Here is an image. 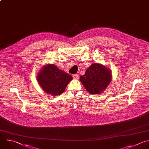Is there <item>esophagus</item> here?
Here are the masks:
<instances>
[{
  "label": "esophagus",
  "mask_w": 149,
  "mask_h": 149,
  "mask_svg": "<svg viewBox=\"0 0 149 149\" xmlns=\"http://www.w3.org/2000/svg\"><path fill=\"white\" fill-rule=\"evenodd\" d=\"M72 77L75 79H78L79 78V75L78 74H75L72 75Z\"/></svg>",
  "instance_id": "esophagus-1"
}]
</instances>
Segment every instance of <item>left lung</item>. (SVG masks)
Wrapping results in <instances>:
<instances>
[{
	"mask_svg": "<svg viewBox=\"0 0 149 149\" xmlns=\"http://www.w3.org/2000/svg\"><path fill=\"white\" fill-rule=\"evenodd\" d=\"M80 81L86 91L95 95L104 91L112 79L111 70L101 64L94 63L80 77Z\"/></svg>",
	"mask_w": 149,
	"mask_h": 149,
	"instance_id": "left-lung-1",
	"label": "left lung"
}]
</instances>
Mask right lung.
Masks as SVG:
<instances>
[{"instance_id":"add662e5","label":"right lung","mask_w":149,"mask_h":149,"mask_svg":"<svg viewBox=\"0 0 149 149\" xmlns=\"http://www.w3.org/2000/svg\"><path fill=\"white\" fill-rule=\"evenodd\" d=\"M37 79L45 92L56 96L64 92L72 77L59 70L56 65L48 64L38 73Z\"/></svg>"}]
</instances>
